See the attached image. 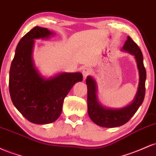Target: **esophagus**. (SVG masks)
<instances>
[{"label":"esophagus","mask_w":156,"mask_h":156,"mask_svg":"<svg viewBox=\"0 0 156 156\" xmlns=\"http://www.w3.org/2000/svg\"><path fill=\"white\" fill-rule=\"evenodd\" d=\"M91 72H92V71H91V69H89V68H85V69H84L83 70V78H87V77L89 75L91 74Z\"/></svg>","instance_id":"34e87169"}]
</instances>
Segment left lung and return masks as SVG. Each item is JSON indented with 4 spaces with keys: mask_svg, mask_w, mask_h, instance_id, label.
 I'll use <instances>...</instances> for the list:
<instances>
[{
    "mask_svg": "<svg viewBox=\"0 0 156 156\" xmlns=\"http://www.w3.org/2000/svg\"><path fill=\"white\" fill-rule=\"evenodd\" d=\"M122 51L133 55L139 71V85L133 101L121 108H111L100 102L98 97V84L92 76H87V106L88 114L93 122L104 128H116L125 124L137 112L145 95L146 70L143 62V55L140 48L135 42L128 37Z\"/></svg>",
    "mask_w": 156,
    "mask_h": 156,
    "instance_id": "8db88e82",
    "label": "left lung"
}]
</instances>
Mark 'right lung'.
<instances>
[{
  "mask_svg": "<svg viewBox=\"0 0 156 156\" xmlns=\"http://www.w3.org/2000/svg\"><path fill=\"white\" fill-rule=\"evenodd\" d=\"M54 32L36 26L20 40L9 71V93L16 108L28 121L45 125L55 122L62 112L64 100L73 86L83 80L79 72L42 74L33 59L35 40H47Z\"/></svg>",
  "mask_w": 156,
  "mask_h": 156,
  "instance_id": "obj_1",
  "label": "right lung"
}]
</instances>
